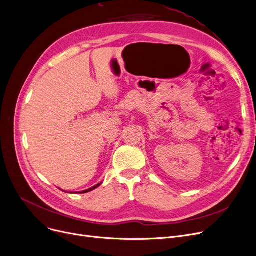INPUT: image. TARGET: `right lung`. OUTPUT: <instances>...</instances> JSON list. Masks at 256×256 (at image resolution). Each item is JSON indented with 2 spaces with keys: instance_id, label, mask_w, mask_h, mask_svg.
Returning a JSON list of instances; mask_svg holds the SVG:
<instances>
[{
  "instance_id": "add662e5",
  "label": "right lung",
  "mask_w": 256,
  "mask_h": 256,
  "mask_svg": "<svg viewBox=\"0 0 256 256\" xmlns=\"http://www.w3.org/2000/svg\"><path fill=\"white\" fill-rule=\"evenodd\" d=\"M100 184H102V183H99V184H97V185H95V186H93V187H91V188H88V190H86L80 192H76V194H86V192H92L93 190H95V188H97Z\"/></svg>"
}]
</instances>
